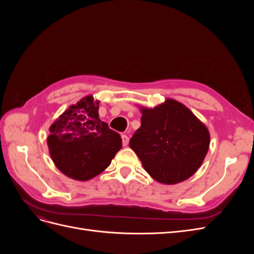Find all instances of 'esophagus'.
Returning a JSON list of instances; mask_svg holds the SVG:
<instances>
[{
  "label": "esophagus",
  "mask_w": 254,
  "mask_h": 254,
  "mask_svg": "<svg viewBox=\"0 0 254 254\" xmlns=\"http://www.w3.org/2000/svg\"><path fill=\"white\" fill-rule=\"evenodd\" d=\"M122 143H123V146H127L128 145V143H129L128 135H126V134H123L122 135Z\"/></svg>",
  "instance_id": "obj_1"
}]
</instances>
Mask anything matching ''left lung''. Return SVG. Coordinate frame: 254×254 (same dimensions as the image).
Instances as JSON below:
<instances>
[{"mask_svg":"<svg viewBox=\"0 0 254 254\" xmlns=\"http://www.w3.org/2000/svg\"><path fill=\"white\" fill-rule=\"evenodd\" d=\"M141 111V127L130 139L129 146L146 172L164 184L178 183L193 176L209 149L207 128L174 99Z\"/></svg>","mask_w":254,"mask_h":254,"instance_id":"left-lung-1","label":"left lung"}]
</instances>
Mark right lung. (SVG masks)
I'll return each instance as SVG.
<instances>
[{
    "label": "right lung",
    "instance_id": "obj_1",
    "mask_svg": "<svg viewBox=\"0 0 254 254\" xmlns=\"http://www.w3.org/2000/svg\"><path fill=\"white\" fill-rule=\"evenodd\" d=\"M98 101L83 97L68 107L50 128L48 145L54 163L72 179L101 174L122 148V139L99 120Z\"/></svg>",
    "mask_w": 254,
    "mask_h": 254
}]
</instances>
